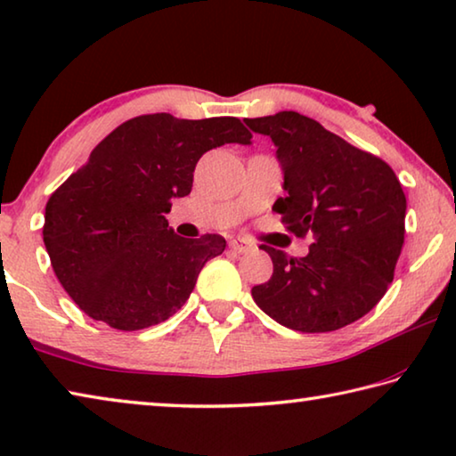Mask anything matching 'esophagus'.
Listing matches in <instances>:
<instances>
[{
	"label": "esophagus",
	"instance_id": "1",
	"mask_svg": "<svg viewBox=\"0 0 456 456\" xmlns=\"http://www.w3.org/2000/svg\"><path fill=\"white\" fill-rule=\"evenodd\" d=\"M230 248L234 252H248L252 248V242L247 240V238H232L230 240Z\"/></svg>",
	"mask_w": 456,
	"mask_h": 456
}]
</instances>
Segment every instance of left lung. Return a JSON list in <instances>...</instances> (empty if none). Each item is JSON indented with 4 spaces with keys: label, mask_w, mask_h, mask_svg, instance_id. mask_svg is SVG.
<instances>
[{
    "label": "left lung",
    "mask_w": 456,
    "mask_h": 456,
    "mask_svg": "<svg viewBox=\"0 0 456 456\" xmlns=\"http://www.w3.org/2000/svg\"><path fill=\"white\" fill-rule=\"evenodd\" d=\"M269 136L283 167L277 214L291 234L312 238L305 256L261 244L273 261L256 305L297 332H332L379 304L394 281L405 234V195L391 167L297 111L247 118Z\"/></svg>",
    "instance_id": "1"
}]
</instances>
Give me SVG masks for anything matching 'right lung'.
I'll return each instance as SVG.
<instances>
[{
	"label": "right lung",
	"instance_id": "obj_1",
	"mask_svg": "<svg viewBox=\"0 0 456 456\" xmlns=\"http://www.w3.org/2000/svg\"><path fill=\"white\" fill-rule=\"evenodd\" d=\"M238 118L146 114L118 126L46 201L42 238L53 271L89 318L142 330L181 310L220 234L177 236L165 214L191 191L201 155L248 144Z\"/></svg>",
	"mask_w": 456,
	"mask_h": 456
}]
</instances>
